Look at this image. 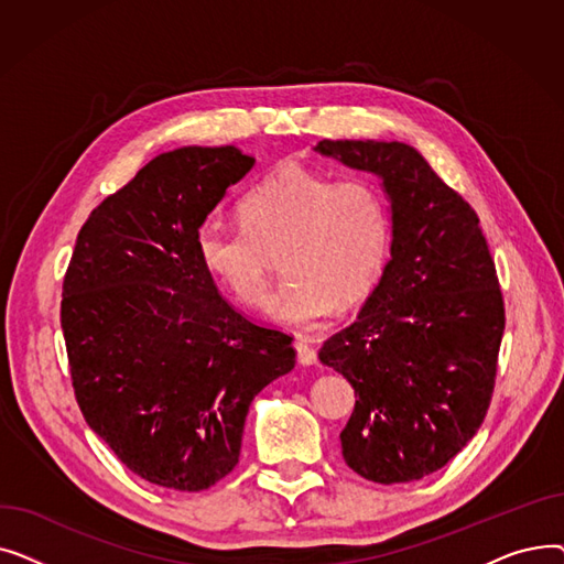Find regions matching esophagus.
<instances>
[{"label":"esophagus","instance_id":"1","mask_svg":"<svg viewBox=\"0 0 564 564\" xmlns=\"http://www.w3.org/2000/svg\"><path fill=\"white\" fill-rule=\"evenodd\" d=\"M294 349H297V359L302 366H313L317 364V351L315 347L308 343L306 336L297 334V338H294Z\"/></svg>","mask_w":564,"mask_h":564}]
</instances>
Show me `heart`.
<instances>
[{
    "instance_id": "b5f03b06",
    "label": "heart",
    "mask_w": 564,
    "mask_h": 564,
    "mask_svg": "<svg viewBox=\"0 0 564 564\" xmlns=\"http://www.w3.org/2000/svg\"><path fill=\"white\" fill-rule=\"evenodd\" d=\"M242 226L205 224L196 247L205 270L249 308L270 300L274 258L288 281L270 315L304 327L334 304L361 300L375 285L389 251L391 219L381 189L361 175L334 181L302 164H281L237 203Z\"/></svg>"
}]
</instances>
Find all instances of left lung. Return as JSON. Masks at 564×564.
<instances>
[{"label": "left lung", "instance_id": "obj_1", "mask_svg": "<svg viewBox=\"0 0 564 564\" xmlns=\"http://www.w3.org/2000/svg\"><path fill=\"white\" fill-rule=\"evenodd\" d=\"M372 171L391 198V260L364 311L324 340L319 361L354 387L345 464L395 485L446 466L494 395L506 304L476 210L400 141L317 143Z\"/></svg>", "mask_w": 564, "mask_h": 564}]
</instances>
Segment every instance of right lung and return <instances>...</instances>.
I'll return each instance as SVG.
<instances>
[{
    "mask_svg": "<svg viewBox=\"0 0 564 564\" xmlns=\"http://www.w3.org/2000/svg\"><path fill=\"white\" fill-rule=\"evenodd\" d=\"M253 162L235 145L158 155L94 207L64 276L75 400L113 455L158 487L226 478L253 398L294 368L292 336L235 311L196 247Z\"/></svg>",
    "mask_w": 564,
    "mask_h": 564,
    "instance_id": "1",
    "label": "right lung"
}]
</instances>
